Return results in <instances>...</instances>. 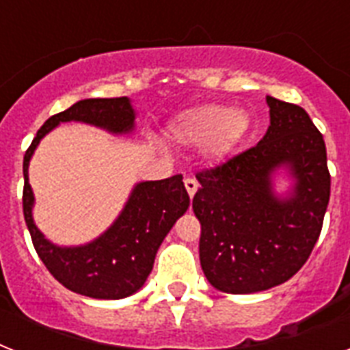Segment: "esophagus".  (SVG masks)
I'll return each instance as SVG.
<instances>
[{
    "mask_svg": "<svg viewBox=\"0 0 350 350\" xmlns=\"http://www.w3.org/2000/svg\"><path fill=\"white\" fill-rule=\"evenodd\" d=\"M198 187L200 185H198V181L194 178H185V189L189 192V196L194 198V194L198 192Z\"/></svg>",
    "mask_w": 350,
    "mask_h": 350,
    "instance_id": "1",
    "label": "esophagus"
}]
</instances>
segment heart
<instances>
[{
    "instance_id": "obj_1",
    "label": "heart",
    "mask_w": 350,
    "mask_h": 350,
    "mask_svg": "<svg viewBox=\"0 0 350 350\" xmlns=\"http://www.w3.org/2000/svg\"><path fill=\"white\" fill-rule=\"evenodd\" d=\"M249 118L229 107L203 105L181 112L170 125L176 142L185 145H211L214 154L229 152L243 137Z\"/></svg>"
}]
</instances>
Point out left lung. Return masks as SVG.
Instances as JSON below:
<instances>
[{
    "mask_svg": "<svg viewBox=\"0 0 350 350\" xmlns=\"http://www.w3.org/2000/svg\"><path fill=\"white\" fill-rule=\"evenodd\" d=\"M267 105L271 125L256 147L196 174L200 261L208 283L227 294L291 280L314 249L331 196L325 142L309 114L272 96ZM280 170L293 181L285 195L273 189Z\"/></svg>",
    "mask_w": 350,
    "mask_h": 350,
    "instance_id": "8db88e82",
    "label": "left lung"
}]
</instances>
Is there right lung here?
<instances>
[{
	"label": "right lung",
	"instance_id": "right-lung-1",
	"mask_svg": "<svg viewBox=\"0 0 350 350\" xmlns=\"http://www.w3.org/2000/svg\"><path fill=\"white\" fill-rule=\"evenodd\" d=\"M136 111L129 98L81 100L49 118L23 158V214L32 243L52 276L72 293L96 299H121L145 285L159 245L189 208L183 176L139 181L132 189L120 216L98 238L83 245L62 247L45 238L34 224V192L29 183V163L40 142L59 123L79 121L111 134H131Z\"/></svg>",
	"mask_w": 350,
	"mask_h": 350
}]
</instances>
